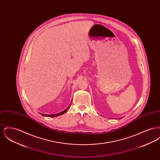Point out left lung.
Masks as SVG:
<instances>
[{
    "mask_svg": "<svg viewBox=\"0 0 160 160\" xmlns=\"http://www.w3.org/2000/svg\"><path fill=\"white\" fill-rule=\"evenodd\" d=\"M121 118H119V119H121Z\"/></svg>",
    "mask_w": 160,
    "mask_h": 160,
    "instance_id": "obj_1",
    "label": "left lung"
}]
</instances>
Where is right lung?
Segmentation results:
<instances>
[{"instance_id":"obj_1","label":"right lung","mask_w":160,"mask_h":160,"mask_svg":"<svg viewBox=\"0 0 160 160\" xmlns=\"http://www.w3.org/2000/svg\"><path fill=\"white\" fill-rule=\"evenodd\" d=\"M71 106V104H69V106L66 109H65L63 111H62V112H61L60 113H57V114H41L42 116H47V117H56V116H60V115H62V114H64L65 113H66L67 112V110H68L69 107H70Z\"/></svg>"}]
</instances>
